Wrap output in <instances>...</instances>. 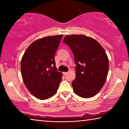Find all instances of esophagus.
Listing matches in <instances>:
<instances>
[{
	"label": "esophagus",
	"instance_id": "obj_1",
	"mask_svg": "<svg viewBox=\"0 0 129 129\" xmlns=\"http://www.w3.org/2000/svg\"><path fill=\"white\" fill-rule=\"evenodd\" d=\"M68 73V72H63V75L65 76V75H67Z\"/></svg>",
	"mask_w": 129,
	"mask_h": 129
}]
</instances>
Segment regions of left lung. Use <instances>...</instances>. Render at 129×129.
Returning a JSON list of instances; mask_svg holds the SVG:
<instances>
[{
  "label": "left lung",
  "mask_w": 129,
  "mask_h": 129,
  "mask_svg": "<svg viewBox=\"0 0 129 129\" xmlns=\"http://www.w3.org/2000/svg\"><path fill=\"white\" fill-rule=\"evenodd\" d=\"M63 42L69 46L77 65L72 85L74 93L83 98L94 96L106 81L109 61L104 49L95 39L85 35H69Z\"/></svg>",
  "instance_id": "1"
}]
</instances>
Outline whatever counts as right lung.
Here are the masks:
<instances>
[{"mask_svg": "<svg viewBox=\"0 0 129 129\" xmlns=\"http://www.w3.org/2000/svg\"><path fill=\"white\" fill-rule=\"evenodd\" d=\"M63 35L37 39L25 51L21 61L23 81L27 90L37 99L46 100L57 92L62 73L57 71L54 60Z\"/></svg>", "mask_w": 129, "mask_h": 129, "instance_id": "1", "label": "right lung"}]
</instances>
